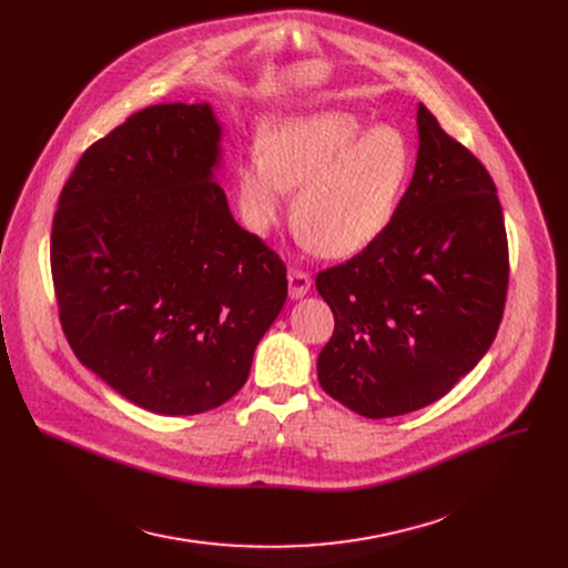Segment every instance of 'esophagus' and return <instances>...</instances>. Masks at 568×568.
I'll return each instance as SVG.
<instances>
[{"mask_svg": "<svg viewBox=\"0 0 568 568\" xmlns=\"http://www.w3.org/2000/svg\"><path fill=\"white\" fill-rule=\"evenodd\" d=\"M287 290L292 300H302V296L311 290V276L306 272H300V268H290Z\"/></svg>", "mask_w": 568, "mask_h": 568, "instance_id": "34e87169", "label": "esophagus"}]
</instances>
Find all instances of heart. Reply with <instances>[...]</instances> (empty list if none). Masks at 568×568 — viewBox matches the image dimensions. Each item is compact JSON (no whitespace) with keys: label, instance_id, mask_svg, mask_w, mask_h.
I'll return each instance as SVG.
<instances>
[{"label":"heart","instance_id":"heart-1","mask_svg":"<svg viewBox=\"0 0 568 568\" xmlns=\"http://www.w3.org/2000/svg\"><path fill=\"white\" fill-rule=\"evenodd\" d=\"M262 152L236 163V200L255 234L278 225L285 197L292 223L324 257H349L389 225L412 174V146L394 126L368 129L343 110L268 122Z\"/></svg>","mask_w":568,"mask_h":568}]
</instances>
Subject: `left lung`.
<instances>
[{
	"mask_svg": "<svg viewBox=\"0 0 568 568\" xmlns=\"http://www.w3.org/2000/svg\"><path fill=\"white\" fill-rule=\"evenodd\" d=\"M412 182L384 232L315 278L334 313L322 389L368 419L422 409L484 359L499 329L509 246L497 189L419 103Z\"/></svg>",
	"mask_w": 568,
	"mask_h": 568,
	"instance_id": "left-lung-1",
	"label": "left lung"
}]
</instances>
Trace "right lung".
<instances>
[{"instance_id":"right-lung-1","label":"right lung","mask_w":568,"mask_h":568,"mask_svg":"<svg viewBox=\"0 0 568 568\" xmlns=\"http://www.w3.org/2000/svg\"><path fill=\"white\" fill-rule=\"evenodd\" d=\"M209 103H161L94 142L62 189L50 266L82 366L156 414L230 400L287 296V268L216 182Z\"/></svg>"}]
</instances>
